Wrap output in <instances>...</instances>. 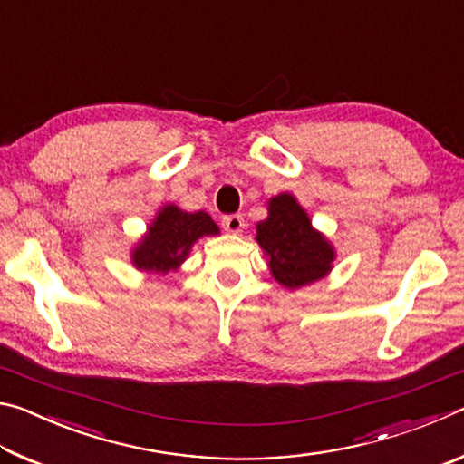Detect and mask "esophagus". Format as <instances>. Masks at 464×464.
<instances>
[{"label":"esophagus","mask_w":464,"mask_h":464,"mask_svg":"<svg viewBox=\"0 0 464 464\" xmlns=\"http://www.w3.org/2000/svg\"><path fill=\"white\" fill-rule=\"evenodd\" d=\"M223 229L227 233H233V235H239L246 229V221H243L241 215H227L223 217Z\"/></svg>","instance_id":"obj_1"}]
</instances>
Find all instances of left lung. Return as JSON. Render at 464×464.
<instances>
[{"mask_svg": "<svg viewBox=\"0 0 464 464\" xmlns=\"http://www.w3.org/2000/svg\"><path fill=\"white\" fill-rule=\"evenodd\" d=\"M256 241L268 257L272 278L288 290L309 286L334 270V243L313 227L290 192L268 200V217L256 225Z\"/></svg>", "mask_w": 464, "mask_h": 464, "instance_id": "left-lung-1", "label": "left lung"}]
</instances>
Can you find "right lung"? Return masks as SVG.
<instances>
[{"label": "right lung", "mask_w": 464, "mask_h": 464, "mask_svg": "<svg viewBox=\"0 0 464 464\" xmlns=\"http://www.w3.org/2000/svg\"><path fill=\"white\" fill-rule=\"evenodd\" d=\"M218 233V225L204 210L188 213L174 202L163 204L132 246L130 264L140 272L166 276L182 266L196 241Z\"/></svg>", "instance_id": "obj_1"}]
</instances>
